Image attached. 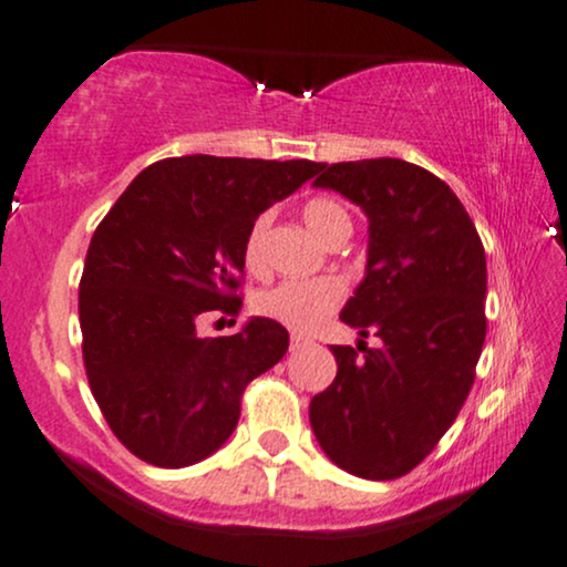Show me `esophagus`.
Here are the masks:
<instances>
[{
  "label": "esophagus",
  "mask_w": 567,
  "mask_h": 567,
  "mask_svg": "<svg viewBox=\"0 0 567 567\" xmlns=\"http://www.w3.org/2000/svg\"><path fill=\"white\" fill-rule=\"evenodd\" d=\"M306 342H308V340H306L303 334H292V337H290V350H298V348H303Z\"/></svg>",
  "instance_id": "1"
}]
</instances>
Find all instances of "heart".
I'll use <instances>...</instances> for the list:
<instances>
[{
	"label": "heart",
	"instance_id": "obj_1",
	"mask_svg": "<svg viewBox=\"0 0 567 567\" xmlns=\"http://www.w3.org/2000/svg\"><path fill=\"white\" fill-rule=\"evenodd\" d=\"M303 221L308 230L324 240L327 246L340 235H350L353 221L340 200L317 196L306 200ZM269 217H259L250 225L246 246H243V259L250 271H259L264 267V243H267ZM346 298V288L340 279L319 277V279H285L275 288L261 290L254 300L256 313L271 321H279L282 327L296 329V332H308L319 327L329 313Z\"/></svg>",
	"mask_w": 567,
	"mask_h": 567
}]
</instances>
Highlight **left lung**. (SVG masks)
Listing matches in <instances>:
<instances>
[{
	"instance_id": "8db88e82",
	"label": "left lung",
	"mask_w": 567,
	"mask_h": 567,
	"mask_svg": "<svg viewBox=\"0 0 567 567\" xmlns=\"http://www.w3.org/2000/svg\"><path fill=\"white\" fill-rule=\"evenodd\" d=\"M319 172L317 188L369 217L367 277L340 319L382 346H332L337 377L308 419L334 465L390 482L432 453L474 384L486 337L484 246L450 185L424 167L384 156Z\"/></svg>"
}]
</instances>
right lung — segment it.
<instances>
[{
	"instance_id": "obj_1",
	"label": "right lung",
	"mask_w": 567,
	"mask_h": 567,
	"mask_svg": "<svg viewBox=\"0 0 567 567\" xmlns=\"http://www.w3.org/2000/svg\"><path fill=\"white\" fill-rule=\"evenodd\" d=\"M319 169L172 156L143 169L96 227L78 292L83 363L106 424L141 461L185 468L217 453L250 379L288 353V329L271 319L233 337H198L196 324L240 311L250 225Z\"/></svg>"
}]
</instances>
